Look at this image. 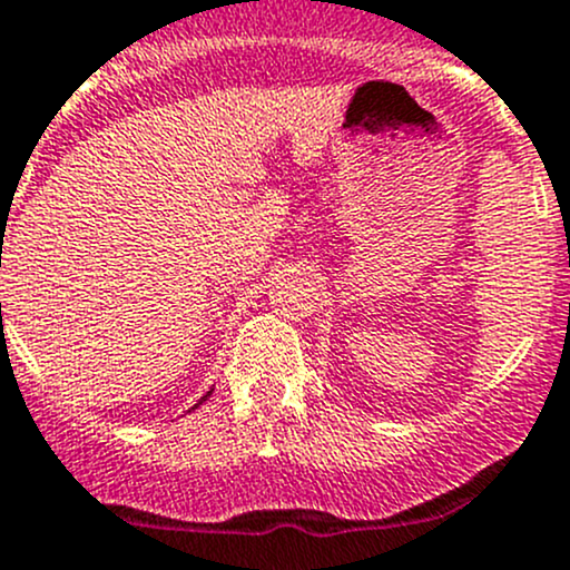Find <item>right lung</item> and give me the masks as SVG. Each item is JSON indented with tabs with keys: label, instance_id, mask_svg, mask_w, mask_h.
<instances>
[{
	"label": "right lung",
	"instance_id": "obj_1",
	"mask_svg": "<svg viewBox=\"0 0 570 570\" xmlns=\"http://www.w3.org/2000/svg\"><path fill=\"white\" fill-rule=\"evenodd\" d=\"M210 393H213V387H210V391H207V393H205V396H202V399H199V402H196V404H194V407H190V410H196V407H199V404H202V402H207V399H210ZM190 410H188V413H190Z\"/></svg>",
	"mask_w": 570,
	"mask_h": 570
}]
</instances>
